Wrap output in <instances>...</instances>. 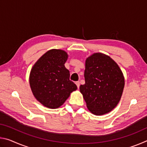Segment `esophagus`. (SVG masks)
I'll list each match as a JSON object with an SVG mask.
<instances>
[{
    "mask_svg": "<svg viewBox=\"0 0 147 147\" xmlns=\"http://www.w3.org/2000/svg\"><path fill=\"white\" fill-rule=\"evenodd\" d=\"M76 86H77V88H79V87H80V82H76Z\"/></svg>",
    "mask_w": 147,
    "mask_h": 147,
    "instance_id": "esophagus-1",
    "label": "esophagus"
}]
</instances>
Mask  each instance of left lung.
<instances>
[{"instance_id": "obj_1", "label": "left lung", "mask_w": 147, "mask_h": 147, "mask_svg": "<svg viewBox=\"0 0 147 147\" xmlns=\"http://www.w3.org/2000/svg\"><path fill=\"white\" fill-rule=\"evenodd\" d=\"M85 84L80 86L87 108L94 115L108 113L117 106L123 94L124 77L118 64L100 53L86 60Z\"/></svg>"}]
</instances>
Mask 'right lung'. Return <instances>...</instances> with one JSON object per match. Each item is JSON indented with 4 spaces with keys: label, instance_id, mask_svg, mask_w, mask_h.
Returning a JSON list of instances; mask_svg holds the SVG:
<instances>
[{
    "label": "right lung",
    "instance_id": "1",
    "mask_svg": "<svg viewBox=\"0 0 147 147\" xmlns=\"http://www.w3.org/2000/svg\"><path fill=\"white\" fill-rule=\"evenodd\" d=\"M68 54L61 49H51L39 58L32 67L29 83L34 97L42 105L56 109L63 105L76 84L69 80L65 67Z\"/></svg>",
    "mask_w": 147,
    "mask_h": 147
}]
</instances>
